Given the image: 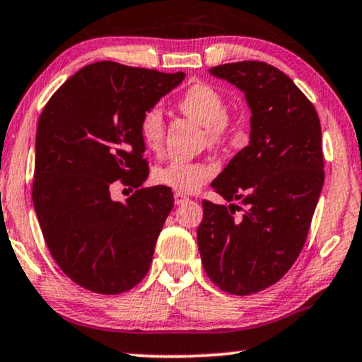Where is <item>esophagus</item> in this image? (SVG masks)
I'll return each instance as SVG.
<instances>
[{
    "mask_svg": "<svg viewBox=\"0 0 362 362\" xmlns=\"http://www.w3.org/2000/svg\"><path fill=\"white\" fill-rule=\"evenodd\" d=\"M173 199H175V204H177V206H180V204H184V202H187V200H189V197H187V195L180 194V192H175V194H173Z\"/></svg>",
    "mask_w": 362,
    "mask_h": 362,
    "instance_id": "esophagus-1",
    "label": "esophagus"
}]
</instances>
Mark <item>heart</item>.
Instances as JSON below:
<instances>
[{
    "label": "heart",
    "mask_w": 362,
    "mask_h": 362,
    "mask_svg": "<svg viewBox=\"0 0 362 362\" xmlns=\"http://www.w3.org/2000/svg\"><path fill=\"white\" fill-rule=\"evenodd\" d=\"M178 110L206 126L207 145L211 148H223L229 141L230 117L228 116V104L224 94L214 86L199 84L190 86L177 103ZM163 115L158 107H151L139 119V136L143 145L150 151H158L163 143ZM212 175L211 167L199 162L172 160L167 165L155 168L153 180L158 185L170 187L177 192L190 194L197 190Z\"/></svg>",
    "instance_id": "obj_1"
}]
</instances>
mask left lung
<instances>
[{"instance_id":"1","label":"left lung","mask_w":362,"mask_h":362,"mask_svg":"<svg viewBox=\"0 0 362 362\" xmlns=\"http://www.w3.org/2000/svg\"><path fill=\"white\" fill-rule=\"evenodd\" d=\"M211 74L245 93L251 134L211 184L233 204L204 200L197 245L212 283L251 295L275 285L305 245L324 185L320 121L307 95L273 65L245 60ZM236 210L243 216H234Z\"/></svg>"}]
</instances>
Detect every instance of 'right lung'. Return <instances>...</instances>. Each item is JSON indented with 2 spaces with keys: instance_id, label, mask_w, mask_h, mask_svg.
Here are the masks:
<instances>
[{
  "instance_id": "right-lung-1",
  "label": "right lung",
  "mask_w": 362,
  "mask_h": 362,
  "mask_svg": "<svg viewBox=\"0 0 362 362\" xmlns=\"http://www.w3.org/2000/svg\"><path fill=\"white\" fill-rule=\"evenodd\" d=\"M110 60L82 67L43 107L32 199L52 258L74 283L103 295L145 278L173 209L170 187L148 178L139 119L184 81ZM117 181L135 194L110 199Z\"/></svg>"
}]
</instances>
